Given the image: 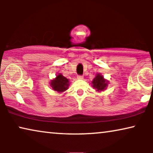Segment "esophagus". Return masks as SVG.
I'll list each match as a JSON object with an SVG mask.
<instances>
[{"label": "esophagus", "mask_w": 153, "mask_h": 153, "mask_svg": "<svg viewBox=\"0 0 153 153\" xmlns=\"http://www.w3.org/2000/svg\"><path fill=\"white\" fill-rule=\"evenodd\" d=\"M77 79H83V76H82V75H78V76H77Z\"/></svg>", "instance_id": "obj_1"}]
</instances>
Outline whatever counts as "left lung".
Masks as SVG:
<instances>
[{"mask_svg": "<svg viewBox=\"0 0 153 153\" xmlns=\"http://www.w3.org/2000/svg\"><path fill=\"white\" fill-rule=\"evenodd\" d=\"M92 83H93V88H95L96 91H104L108 85L107 81H106L105 79H104V77L100 74H97L95 78L93 79V81H92Z\"/></svg>", "mask_w": 153, "mask_h": 153, "instance_id": "obj_1", "label": "left lung"}]
</instances>
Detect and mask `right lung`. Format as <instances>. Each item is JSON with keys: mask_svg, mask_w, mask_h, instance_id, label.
<instances>
[{"mask_svg": "<svg viewBox=\"0 0 153 153\" xmlns=\"http://www.w3.org/2000/svg\"><path fill=\"white\" fill-rule=\"evenodd\" d=\"M69 81L65 77L62 76L61 74H58L56 78L51 81V85L55 91L62 93L68 89L69 86Z\"/></svg>", "mask_w": 153, "mask_h": 153, "instance_id": "add662e5", "label": "right lung"}]
</instances>
